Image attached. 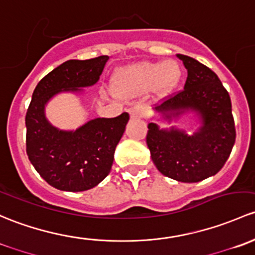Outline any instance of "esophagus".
<instances>
[{"mask_svg": "<svg viewBox=\"0 0 255 255\" xmlns=\"http://www.w3.org/2000/svg\"><path fill=\"white\" fill-rule=\"evenodd\" d=\"M128 114H130L131 119H141L145 115V107L142 106H135L132 108L128 109Z\"/></svg>", "mask_w": 255, "mask_h": 255, "instance_id": "1", "label": "esophagus"}]
</instances>
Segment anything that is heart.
<instances>
[{"label":"heart","instance_id":"heart-1","mask_svg":"<svg viewBox=\"0 0 255 255\" xmlns=\"http://www.w3.org/2000/svg\"><path fill=\"white\" fill-rule=\"evenodd\" d=\"M180 69L174 61L141 62L118 71L114 78V88L118 93L140 94L152 87L161 94H166L177 86Z\"/></svg>","mask_w":255,"mask_h":255}]
</instances>
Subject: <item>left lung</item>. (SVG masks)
<instances>
[{
	"label": "left lung",
	"instance_id": "obj_1",
	"mask_svg": "<svg viewBox=\"0 0 255 255\" xmlns=\"http://www.w3.org/2000/svg\"><path fill=\"white\" fill-rule=\"evenodd\" d=\"M188 70L184 89L154 107L168 122L193 112L200 128L193 135L149 123L146 142L157 169L168 178L196 183L215 175L230 157L236 141L235 120L228 92L216 73L198 60L178 54Z\"/></svg>",
	"mask_w": 255,
	"mask_h": 255
}]
</instances>
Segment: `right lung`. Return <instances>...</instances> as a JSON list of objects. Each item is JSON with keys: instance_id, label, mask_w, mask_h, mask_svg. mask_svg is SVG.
I'll use <instances>...</instances> for the list:
<instances>
[{"instance_id": "1", "label": "right lung", "mask_w": 255, "mask_h": 255, "mask_svg": "<svg viewBox=\"0 0 255 255\" xmlns=\"http://www.w3.org/2000/svg\"><path fill=\"white\" fill-rule=\"evenodd\" d=\"M108 59L103 55L69 60L41 78L31 96L25 115L28 158L41 178L59 190H88L109 174L128 114L97 118L66 131L50 124L45 106L61 92H81L83 87L96 85Z\"/></svg>"}]
</instances>
